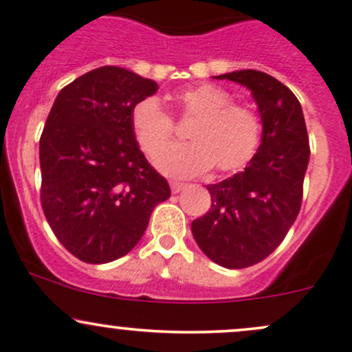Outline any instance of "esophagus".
I'll return each mask as SVG.
<instances>
[{"mask_svg": "<svg viewBox=\"0 0 352 352\" xmlns=\"http://www.w3.org/2000/svg\"><path fill=\"white\" fill-rule=\"evenodd\" d=\"M188 186H186V184H179V182H173L172 184V192L173 194H180V192L186 190Z\"/></svg>", "mask_w": 352, "mask_h": 352, "instance_id": "1", "label": "esophagus"}]
</instances>
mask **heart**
<instances>
[{
	"label": "heart",
	"instance_id": "1",
	"mask_svg": "<svg viewBox=\"0 0 352 352\" xmlns=\"http://www.w3.org/2000/svg\"><path fill=\"white\" fill-rule=\"evenodd\" d=\"M184 113L199 118L188 133L190 145H172L155 158V166L172 179H194L217 166L219 172H238L258 153L261 120L246 104L232 102L223 87H192L179 96ZM131 128L140 148L155 155L170 142L173 120L155 96L140 99L131 108Z\"/></svg>",
	"mask_w": 352,
	"mask_h": 352
}]
</instances>
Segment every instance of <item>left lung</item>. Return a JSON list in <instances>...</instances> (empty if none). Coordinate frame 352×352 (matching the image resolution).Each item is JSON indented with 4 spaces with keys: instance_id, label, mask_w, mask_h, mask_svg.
<instances>
[{
    "instance_id": "left-lung-1",
    "label": "left lung",
    "mask_w": 352,
    "mask_h": 352,
    "mask_svg": "<svg viewBox=\"0 0 352 352\" xmlns=\"http://www.w3.org/2000/svg\"><path fill=\"white\" fill-rule=\"evenodd\" d=\"M250 89L260 113L261 143L243 172L210 184V209L192 221L202 253L224 268H248L272 254L295 223L310 158L302 106L294 92L260 70L216 76Z\"/></svg>"
}]
</instances>
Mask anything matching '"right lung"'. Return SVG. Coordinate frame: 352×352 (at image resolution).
Here are the masks:
<instances>
[{"label":"right lung","mask_w":352,"mask_h":352,"mask_svg":"<svg viewBox=\"0 0 352 352\" xmlns=\"http://www.w3.org/2000/svg\"><path fill=\"white\" fill-rule=\"evenodd\" d=\"M158 84L104 65L58 92L42 138V207L65 250L86 263H109L142 239L166 180L140 150L131 108Z\"/></svg>","instance_id":"right-lung-1"}]
</instances>
